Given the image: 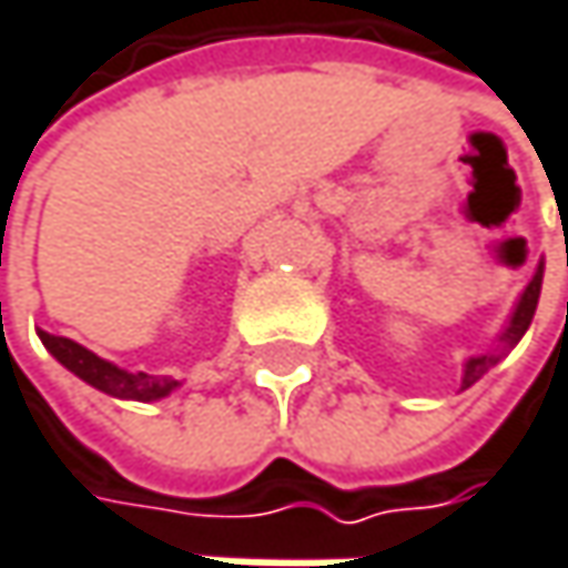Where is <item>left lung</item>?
Instances as JSON below:
<instances>
[{
    "label": "left lung",
    "instance_id": "obj_1",
    "mask_svg": "<svg viewBox=\"0 0 568 568\" xmlns=\"http://www.w3.org/2000/svg\"><path fill=\"white\" fill-rule=\"evenodd\" d=\"M540 285H542V266L537 270V276L530 280L527 285V292L520 295V305H517V312H514V318H510V325H507V332H504V341L507 344H517L524 332L530 328V322H534V312H537V302H540ZM490 364H497V354H485V357H471L468 364H465V377H462V389L471 387L475 381H481L485 374H488Z\"/></svg>",
    "mask_w": 568,
    "mask_h": 568
}]
</instances>
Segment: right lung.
<instances>
[{"label":"right lung","mask_w":568,"mask_h":568,"mask_svg":"<svg viewBox=\"0 0 568 568\" xmlns=\"http://www.w3.org/2000/svg\"><path fill=\"white\" fill-rule=\"evenodd\" d=\"M38 337L71 374H78L80 381H87L90 387L103 389V393H110L116 399H162V396H169L172 389L179 387V381H172V377L120 371V367L97 357L93 351H87L83 344L71 341V337L48 335V332H38Z\"/></svg>","instance_id":"right-lung-1"}]
</instances>
